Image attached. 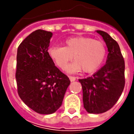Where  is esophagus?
I'll use <instances>...</instances> for the list:
<instances>
[{
  "instance_id": "1",
  "label": "esophagus",
  "mask_w": 134,
  "mask_h": 134,
  "mask_svg": "<svg viewBox=\"0 0 134 134\" xmlns=\"http://www.w3.org/2000/svg\"><path fill=\"white\" fill-rule=\"evenodd\" d=\"M69 79L71 82H73V81H75L76 80V77H72V76H69Z\"/></svg>"
}]
</instances>
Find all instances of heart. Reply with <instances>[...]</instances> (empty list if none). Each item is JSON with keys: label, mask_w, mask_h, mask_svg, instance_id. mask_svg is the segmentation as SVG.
<instances>
[{"label": "heart", "mask_w": 134, "mask_h": 134, "mask_svg": "<svg viewBox=\"0 0 134 134\" xmlns=\"http://www.w3.org/2000/svg\"><path fill=\"white\" fill-rule=\"evenodd\" d=\"M50 57L61 69L65 70L74 57L75 62L71 65V72L83 69L85 73H92L98 69L107 55L104 43L87 36H76L67 39L64 47L55 45L48 50Z\"/></svg>", "instance_id": "b5f03b06"}]
</instances>
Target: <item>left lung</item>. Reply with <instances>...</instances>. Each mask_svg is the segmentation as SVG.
Wrapping results in <instances>:
<instances>
[{
  "instance_id": "obj_1",
  "label": "left lung",
  "mask_w": 134,
  "mask_h": 134,
  "mask_svg": "<svg viewBox=\"0 0 134 134\" xmlns=\"http://www.w3.org/2000/svg\"><path fill=\"white\" fill-rule=\"evenodd\" d=\"M108 49L106 64L92 77L80 79L83 107L90 113H103L115 105L123 92L125 60L119 45L107 33L97 30Z\"/></svg>"
}]
</instances>
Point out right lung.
<instances>
[{"instance_id":"1","label":"right lung","mask_w":134,"mask_h":134,"mask_svg":"<svg viewBox=\"0 0 134 134\" xmlns=\"http://www.w3.org/2000/svg\"><path fill=\"white\" fill-rule=\"evenodd\" d=\"M52 33L37 30L19 44L15 78L18 94L33 110L51 114L62 105L69 78L55 66L48 54Z\"/></svg>"}]
</instances>
